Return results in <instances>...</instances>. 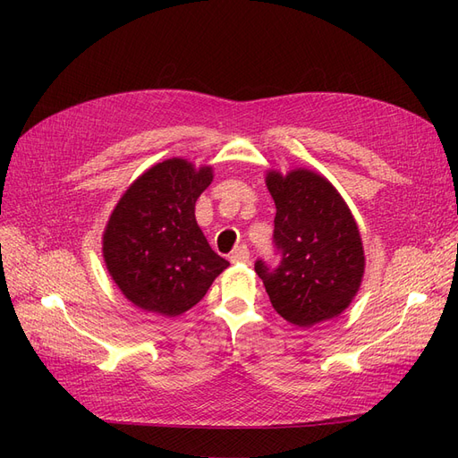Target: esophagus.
<instances>
[{
    "mask_svg": "<svg viewBox=\"0 0 458 458\" xmlns=\"http://www.w3.org/2000/svg\"><path fill=\"white\" fill-rule=\"evenodd\" d=\"M229 259L233 263H248V261H250V252H248V248L242 244V246L234 248V250L229 256Z\"/></svg>",
    "mask_w": 458,
    "mask_h": 458,
    "instance_id": "34e87169",
    "label": "esophagus"
}]
</instances>
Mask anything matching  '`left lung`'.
Here are the masks:
<instances>
[{
	"mask_svg": "<svg viewBox=\"0 0 458 458\" xmlns=\"http://www.w3.org/2000/svg\"><path fill=\"white\" fill-rule=\"evenodd\" d=\"M279 267L256 261L271 306L288 323L311 328L348 310L365 275L361 233L336 187L321 174L269 170Z\"/></svg>",
	"mask_w": 458,
	"mask_h": 458,
	"instance_id": "1",
	"label": "left lung"
}]
</instances>
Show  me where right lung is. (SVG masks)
I'll return each instance as SVG.
<instances>
[{
	"label": "right lung",
	"mask_w": 458,
	"mask_h": 458,
	"mask_svg": "<svg viewBox=\"0 0 458 458\" xmlns=\"http://www.w3.org/2000/svg\"><path fill=\"white\" fill-rule=\"evenodd\" d=\"M212 179V165L168 158L137 177L114 206L103 233V258L135 308L182 315L229 267L195 217V202Z\"/></svg>",
	"instance_id": "obj_1"
}]
</instances>
